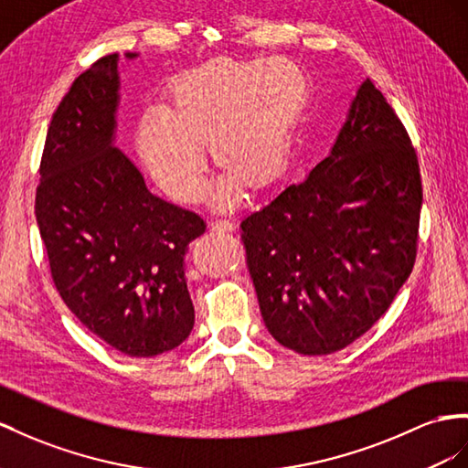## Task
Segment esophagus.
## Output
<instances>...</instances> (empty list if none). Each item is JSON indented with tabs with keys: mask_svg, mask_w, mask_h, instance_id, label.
I'll list each match as a JSON object with an SVG mask.
<instances>
[{
	"mask_svg": "<svg viewBox=\"0 0 468 468\" xmlns=\"http://www.w3.org/2000/svg\"><path fill=\"white\" fill-rule=\"evenodd\" d=\"M211 229L219 231V233H227V231L235 229V223L229 219H215V221H211Z\"/></svg>",
	"mask_w": 468,
	"mask_h": 468,
	"instance_id": "obj_1",
	"label": "esophagus"
}]
</instances>
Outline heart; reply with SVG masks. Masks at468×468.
Listing matches in <instances>:
<instances>
[{"mask_svg":"<svg viewBox=\"0 0 468 468\" xmlns=\"http://www.w3.org/2000/svg\"><path fill=\"white\" fill-rule=\"evenodd\" d=\"M304 97L306 79L286 58H218L174 82L167 112L140 118L138 154L167 196L194 203L206 189L201 144L209 142L213 162L227 172L218 199L229 206L243 182L265 187L281 177Z\"/></svg>","mask_w":468,"mask_h":468,"instance_id":"b5f03b06","label":"heart"}]
</instances>
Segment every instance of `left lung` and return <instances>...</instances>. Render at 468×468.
<instances>
[{
  "label": "left lung",
  "mask_w": 468,
  "mask_h": 468,
  "mask_svg": "<svg viewBox=\"0 0 468 468\" xmlns=\"http://www.w3.org/2000/svg\"><path fill=\"white\" fill-rule=\"evenodd\" d=\"M421 203L411 138L366 79L328 158L241 223L272 338L324 356L374 326L413 271Z\"/></svg>",
  "instance_id": "obj_1"
}]
</instances>
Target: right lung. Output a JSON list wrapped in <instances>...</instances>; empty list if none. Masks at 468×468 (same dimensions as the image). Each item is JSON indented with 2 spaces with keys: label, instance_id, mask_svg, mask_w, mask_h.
Returning <instances> with one entry per match:
<instances>
[{
  "label": "right lung",
  "instance_id": "obj_1",
  "mask_svg": "<svg viewBox=\"0 0 468 468\" xmlns=\"http://www.w3.org/2000/svg\"><path fill=\"white\" fill-rule=\"evenodd\" d=\"M116 58L106 55L80 73L53 112L35 218L70 313L114 350L152 357L177 348L194 328L184 257L207 225L152 196L112 146Z\"/></svg>",
  "mask_w": 468,
  "mask_h": 468
}]
</instances>
